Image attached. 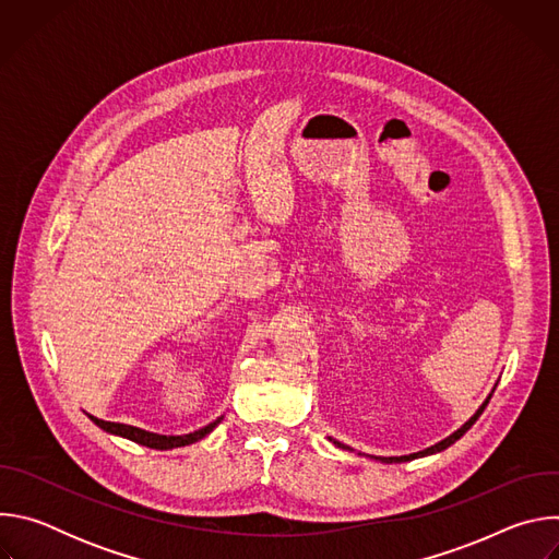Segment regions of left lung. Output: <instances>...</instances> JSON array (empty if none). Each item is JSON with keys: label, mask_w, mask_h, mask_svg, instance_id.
<instances>
[{"label": "left lung", "mask_w": 559, "mask_h": 559, "mask_svg": "<svg viewBox=\"0 0 559 559\" xmlns=\"http://www.w3.org/2000/svg\"><path fill=\"white\" fill-rule=\"evenodd\" d=\"M489 401H491V395L487 397V401L483 403V407L480 409H477L473 416H471V420L468 423H464L455 433H451L449 438H444L442 442H438V444H433V447H429V449H425V451H418V453H412V455H401V457H378V460H382V462H407V460H414V457H423V455H429V453H436V451H442V449H447V447H451L455 440H460L468 429H471V425L477 420V418H480V414L485 412V407L489 405ZM334 444L336 447H343V449H349V447H345V444H341V442H336L334 440Z\"/></svg>", "instance_id": "obj_1"}]
</instances>
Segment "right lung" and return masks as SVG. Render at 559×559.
<instances>
[{
    "instance_id": "right-lung-1",
    "label": "right lung",
    "mask_w": 559,
    "mask_h": 559,
    "mask_svg": "<svg viewBox=\"0 0 559 559\" xmlns=\"http://www.w3.org/2000/svg\"><path fill=\"white\" fill-rule=\"evenodd\" d=\"M88 418H91L99 429H104V431H108V433L128 438V440H132V442H136V444L150 447V449H162V451H164V449H177V447L192 444V442L205 438V436L221 423V418H218V420L210 423L207 427H203V429H199V431H194V433H186V436H158V433L143 431V429H139V427H130V425H121V423H106V420H99V418H95V416H88Z\"/></svg>"
}]
</instances>
